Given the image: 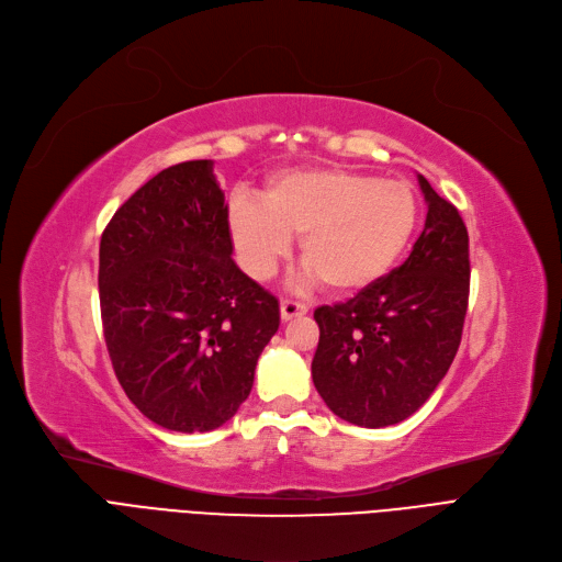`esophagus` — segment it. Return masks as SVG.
Masks as SVG:
<instances>
[{
	"mask_svg": "<svg viewBox=\"0 0 562 562\" xmlns=\"http://www.w3.org/2000/svg\"><path fill=\"white\" fill-rule=\"evenodd\" d=\"M308 306L302 302H292V300H281V317L283 319H292V317H300L306 315Z\"/></svg>",
	"mask_w": 562,
	"mask_h": 562,
	"instance_id": "esophagus-1",
	"label": "esophagus"
}]
</instances>
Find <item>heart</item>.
Listing matches in <instances>:
<instances>
[{
	"label": "heart",
	"mask_w": 562,
	"mask_h": 562,
	"mask_svg": "<svg viewBox=\"0 0 562 562\" xmlns=\"http://www.w3.org/2000/svg\"><path fill=\"white\" fill-rule=\"evenodd\" d=\"M418 220L405 182L347 169H292L267 182L258 199L237 194L228 231L239 262L258 281L270 279L300 235L306 277L336 295L380 281L403 256Z\"/></svg>",
	"instance_id": "heart-1"
}]
</instances>
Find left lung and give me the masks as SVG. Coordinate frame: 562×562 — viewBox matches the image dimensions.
<instances>
[{
	"label": "left lung",
	"mask_w": 562,
	"mask_h": 562,
	"mask_svg": "<svg viewBox=\"0 0 562 562\" xmlns=\"http://www.w3.org/2000/svg\"><path fill=\"white\" fill-rule=\"evenodd\" d=\"M427 217L409 258L352 300L315 308L317 393L347 423L409 418L439 386L469 306V233L458 207L418 176Z\"/></svg>",
	"instance_id": "8db88e82"
}]
</instances>
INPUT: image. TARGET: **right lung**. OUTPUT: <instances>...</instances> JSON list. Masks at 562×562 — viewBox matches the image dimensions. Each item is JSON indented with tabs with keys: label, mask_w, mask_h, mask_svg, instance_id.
Returning <instances> with one entry per match:
<instances>
[{
	"label": "right lung",
	"mask_w": 562,
	"mask_h": 562,
	"mask_svg": "<svg viewBox=\"0 0 562 562\" xmlns=\"http://www.w3.org/2000/svg\"><path fill=\"white\" fill-rule=\"evenodd\" d=\"M231 254L210 159L159 171L102 233L106 352L132 405L167 430L210 432L233 418L279 329V300Z\"/></svg>",
	"instance_id": "add662e5"
}]
</instances>
